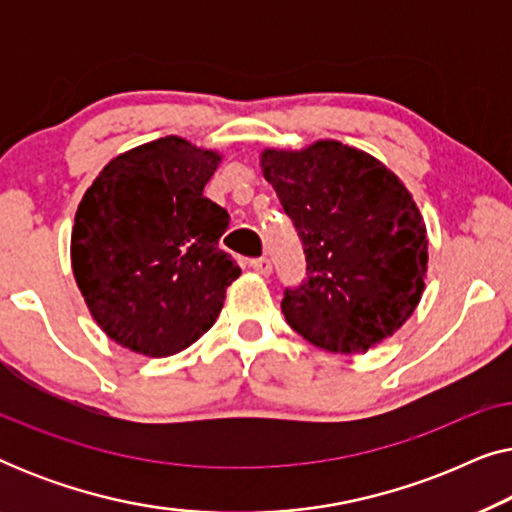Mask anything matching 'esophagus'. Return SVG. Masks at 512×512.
<instances>
[{
    "mask_svg": "<svg viewBox=\"0 0 512 512\" xmlns=\"http://www.w3.org/2000/svg\"><path fill=\"white\" fill-rule=\"evenodd\" d=\"M249 268L254 270V272H258V275H270L272 263H270V258L261 256V258H254V261H249Z\"/></svg>",
    "mask_w": 512,
    "mask_h": 512,
    "instance_id": "34e87169",
    "label": "esophagus"
}]
</instances>
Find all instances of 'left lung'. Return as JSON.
<instances>
[{
    "label": "left lung",
    "instance_id": "obj_1",
    "mask_svg": "<svg viewBox=\"0 0 512 512\" xmlns=\"http://www.w3.org/2000/svg\"><path fill=\"white\" fill-rule=\"evenodd\" d=\"M261 170L303 242L307 277L286 289L293 331L363 354L401 328L424 293L429 240L412 193L387 165L335 139L265 149Z\"/></svg>",
    "mask_w": 512,
    "mask_h": 512
}]
</instances>
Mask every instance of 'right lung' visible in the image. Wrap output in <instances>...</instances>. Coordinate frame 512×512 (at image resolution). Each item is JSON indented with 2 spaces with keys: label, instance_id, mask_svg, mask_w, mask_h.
Returning <instances> with one entry per match:
<instances>
[{
  "label": "right lung",
  "instance_id": "obj_1",
  "mask_svg": "<svg viewBox=\"0 0 512 512\" xmlns=\"http://www.w3.org/2000/svg\"><path fill=\"white\" fill-rule=\"evenodd\" d=\"M221 153L170 135L118 153L83 193L72 270L97 326L163 359L193 345L242 275L219 237L228 212L202 195Z\"/></svg>",
  "mask_w": 512,
  "mask_h": 512
}]
</instances>
